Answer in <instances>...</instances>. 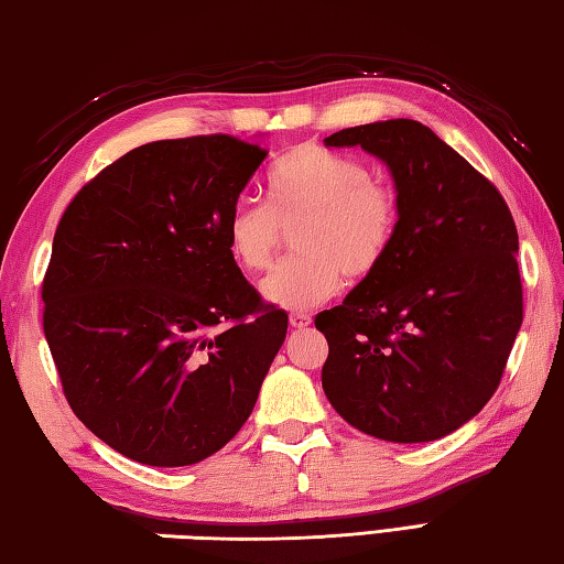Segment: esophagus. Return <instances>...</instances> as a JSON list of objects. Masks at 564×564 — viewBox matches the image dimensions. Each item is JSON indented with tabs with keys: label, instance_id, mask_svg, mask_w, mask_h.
Returning a JSON list of instances; mask_svg holds the SVG:
<instances>
[{
	"label": "esophagus",
	"instance_id": "34e87169",
	"mask_svg": "<svg viewBox=\"0 0 564 564\" xmlns=\"http://www.w3.org/2000/svg\"><path fill=\"white\" fill-rule=\"evenodd\" d=\"M310 324H312V316H310V314L296 312V314L290 316V326H292V328H306Z\"/></svg>",
	"mask_w": 564,
	"mask_h": 564
}]
</instances>
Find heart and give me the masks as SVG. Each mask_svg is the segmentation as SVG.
<instances>
[{"instance_id": "1", "label": "heart", "mask_w": 564, "mask_h": 564, "mask_svg": "<svg viewBox=\"0 0 564 564\" xmlns=\"http://www.w3.org/2000/svg\"><path fill=\"white\" fill-rule=\"evenodd\" d=\"M268 206L240 198L226 220L232 262L260 272L280 246L282 228H294L300 254L280 262L262 280L264 300L282 310H312L344 284L346 272L373 274L395 240L400 204L388 182L370 176L368 164L318 144L286 152L270 169Z\"/></svg>"}]
</instances>
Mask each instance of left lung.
<instances>
[{
  "label": "left lung",
  "mask_w": 564,
  "mask_h": 564,
  "mask_svg": "<svg viewBox=\"0 0 564 564\" xmlns=\"http://www.w3.org/2000/svg\"><path fill=\"white\" fill-rule=\"evenodd\" d=\"M324 142L378 156L400 204L380 268L314 322L328 341L326 398L370 437H447L491 400L523 324L511 210L422 122L348 127Z\"/></svg>",
  "instance_id": "8db88e82"
}]
</instances>
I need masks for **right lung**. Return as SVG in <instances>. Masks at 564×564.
Segmentation results:
<instances>
[{
    "label": "right lung",
    "instance_id": "1",
    "mask_svg": "<svg viewBox=\"0 0 564 564\" xmlns=\"http://www.w3.org/2000/svg\"><path fill=\"white\" fill-rule=\"evenodd\" d=\"M268 150L228 134L137 147L53 236L44 334L76 417L115 452L188 466L236 437L286 336L226 220Z\"/></svg>",
    "mask_w": 564,
    "mask_h": 564
}]
</instances>
